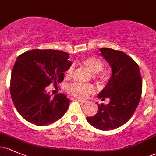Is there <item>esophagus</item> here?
I'll use <instances>...</instances> for the list:
<instances>
[{
    "mask_svg": "<svg viewBox=\"0 0 156 156\" xmlns=\"http://www.w3.org/2000/svg\"><path fill=\"white\" fill-rule=\"evenodd\" d=\"M77 101H78V102H79V103H87V101H83V100H80V99H78V100H77Z\"/></svg>",
    "mask_w": 156,
    "mask_h": 156,
    "instance_id": "esophagus-1",
    "label": "esophagus"
}]
</instances>
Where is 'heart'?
<instances>
[{"mask_svg": "<svg viewBox=\"0 0 156 156\" xmlns=\"http://www.w3.org/2000/svg\"><path fill=\"white\" fill-rule=\"evenodd\" d=\"M82 63L89 72L93 75L99 73L103 69V66H104L103 62L100 58L94 56L88 57V58H85L82 61ZM72 71L73 67H70L66 71L65 76L67 77L70 76ZM93 90H94V88L92 85L78 83L70 84L67 88L68 92L72 95L76 97V98H85L89 93L92 92Z\"/></svg>", "mask_w": 156, "mask_h": 156, "instance_id": "b5f03b06", "label": "heart"}]
</instances>
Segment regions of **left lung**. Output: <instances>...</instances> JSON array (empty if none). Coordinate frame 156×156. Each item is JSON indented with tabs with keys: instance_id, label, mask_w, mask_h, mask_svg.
I'll list each match as a JSON object with an SVG mask.
<instances>
[{
	"instance_id": "1",
	"label": "left lung",
	"mask_w": 156,
	"mask_h": 156,
	"mask_svg": "<svg viewBox=\"0 0 156 156\" xmlns=\"http://www.w3.org/2000/svg\"><path fill=\"white\" fill-rule=\"evenodd\" d=\"M100 51L112 67V76L98 98L110 102L98 105V113L87 120L98 129L110 130L125 124L133 116L140 101L142 81L139 65L131 57L111 48Z\"/></svg>"
}]
</instances>
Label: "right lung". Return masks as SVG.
Masks as SVG:
<instances>
[{
  "instance_id": "obj_1",
  "label": "right lung",
  "mask_w": 156,
  "mask_h": 156,
  "mask_svg": "<svg viewBox=\"0 0 156 156\" xmlns=\"http://www.w3.org/2000/svg\"><path fill=\"white\" fill-rule=\"evenodd\" d=\"M69 54L56 50L34 49L20 55L10 81L12 101L19 114L32 124L44 126L58 120L67 112L70 101L65 94L51 98L45 88L58 85L72 62Z\"/></svg>"
}]
</instances>
